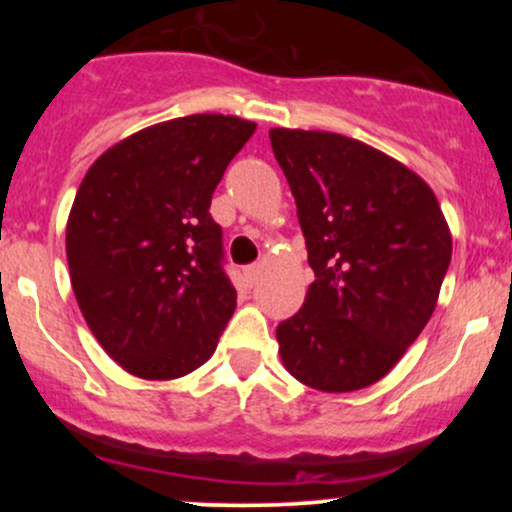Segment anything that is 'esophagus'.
<instances>
[{
  "label": "esophagus",
  "instance_id": "obj_1",
  "mask_svg": "<svg viewBox=\"0 0 512 512\" xmlns=\"http://www.w3.org/2000/svg\"><path fill=\"white\" fill-rule=\"evenodd\" d=\"M243 274H245V281H248L250 286H257V281H260V276H262V267L260 264H250V267L243 269Z\"/></svg>",
  "mask_w": 512,
  "mask_h": 512
}]
</instances>
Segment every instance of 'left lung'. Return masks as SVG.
<instances>
[{"label": "left lung", "mask_w": 512, "mask_h": 512, "mask_svg": "<svg viewBox=\"0 0 512 512\" xmlns=\"http://www.w3.org/2000/svg\"><path fill=\"white\" fill-rule=\"evenodd\" d=\"M296 197L315 281L276 327L284 368L320 392L385 378L436 310L452 255L431 187L373 146L320 132L269 129Z\"/></svg>", "instance_id": "obj_1"}]
</instances>
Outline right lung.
Wrapping results in <instances>:
<instances>
[{
	"mask_svg": "<svg viewBox=\"0 0 512 512\" xmlns=\"http://www.w3.org/2000/svg\"><path fill=\"white\" fill-rule=\"evenodd\" d=\"M257 125L202 113L110 146L81 180L67 219L72 289L117 366L175 380L207 363L236 310L211 195Z\"/></svg>",
	"mask_w": 512,
	"mask_h": 512,
	"instance_id": "obj_1",
	"label": "right lung"
}]
</instances>
